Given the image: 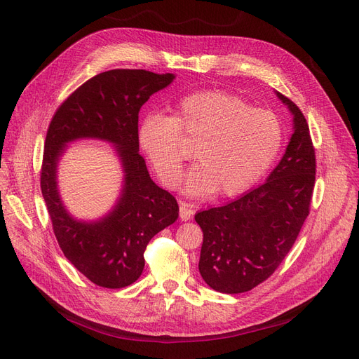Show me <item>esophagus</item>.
Wrapping results in <instances>:
<instances>
[{"mask_svg": "<svg viewBox=\"0 0 359 359\" xmlns=\"http://www.w3.org/2000/svg\"><path fill=\"white\" fill-rule=\"evenodd\" d=\"M179 217L182 221H189L192 217V210L189 208V205L186 202H180V208H179Z\"/></svg>", "mask_w": 359, "mask_h": 359, "instance_id": "1", "label": "esophagus"}]
</instances>
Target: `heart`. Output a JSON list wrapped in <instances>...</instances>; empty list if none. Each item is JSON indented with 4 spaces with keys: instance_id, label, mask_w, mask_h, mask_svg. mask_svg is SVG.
<instances>
[{
    "instance_id": "heart-1",
    "label": "heart",
    "mask_w": 359,
    "mask_h": 359,
    "mask_svg": "<svg viewBox=\"0 0 359 359\" xmlns=\"http://www.w3.org/2000/svg\"><path fill=\"white\" fill-rule=\"evenodd\" d=\"M180 138L195 147L198 165L187 176L191 196H234L257 183L275 163L284 130L268 109L252 107L234 94L202 90L180 97L172 115H148L137 140L161 182L176 187L187 158Z\"/></svg>"
}]
</instances>
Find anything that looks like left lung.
<instances>
[{
  "mask_svg": "<svg viewBox=\"0 0 359 359\" xmlns=\"http://www.w3.org/2000/svg\"><path fill=\"white\" fill-rule=\"evenodd\" d=\"M276 96L294 116L284 157L256 189L195 215L203 233L199 272L218 292H246L266 280L310 212L316 154L309 123L294 102L278 91Z\"/></svg>",
  "mask_w": 359,
  "mask_h": 359,
  "instance_id": "obj_1",
  "label": "left lung"
}]
</instances>
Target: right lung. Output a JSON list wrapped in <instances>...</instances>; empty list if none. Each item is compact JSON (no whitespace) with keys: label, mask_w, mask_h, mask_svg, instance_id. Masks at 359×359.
<instances>
[{"label":"right lung","mask_w":359,"mask_h":359,"mask_svg":"<svg viewBox=\"0 0 359 359\" xmlns=\"http://www.w3.org/2000/svg\"><path fill=\"white\" fill-rule=\"evenodd\" d=\"M175 79V74L145 69L97 74L71 94L49 123L41 187L52 229L65 257L99 287L134 284L144 271L148 241L179 217L175 196L151 180L137 140L140 109ZM86 137L115 144L126 173L117 205L97 222L75 220L55 182L66 144Z\"/></svg>","instance_id":"add662e5"}]
</instances>
